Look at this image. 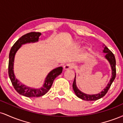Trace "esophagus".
Listing matches in <instances>:
<instances>
[{
    "label": "esophagus",
    "mask_w": 123,
    "mask_h": 123,
    "mask_svg": "<svg viewBox=\"0 0 123 123\" xmlns=\"http://www.w3.org/2000/svg\"><path fill=\"white\" fill-rule=\"evenodd\" d=\"M74 66V64L73 63H66V65H65L64 66H63V69L65 70H68L69 69H73Z\"/></svg>",
    "instance_id": "esophagus-1"
}]
</instances>
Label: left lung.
Listing matches in <instances>:
<instances>
[{
	"label": "left lung",
	"instance_id": "8db88e82",
	"mask_svg": "<svg viewBox=\"0 0 123 123\" xmlns=\"http://www.w3.org/2000/svg\"><path fill=\"white\" fill-rule=\"evenodd\" d=\"M105 46V45H104ZM104 52L106 53L105 58L109 61L110 62V64L111 65V69H112V76L108 84L106 87L104 88V90L101 92L97 94H94V95H88V94H84L80 91L78 88H77V86L76 84V75L75 77H74V81L73 83V88L74 90V93L76 94V96L79 98L83 100H85V101H96L98 100L99 99L102 98L105 95V94L108 92L109 89L112 84L113 81L115 80L116 75V59L114 54H113L112 52L109 49H108L106 46H105V48H104Z\"/></svg>",
	"mask_w": 123,
	"mask_h": 123
}]
</instances>
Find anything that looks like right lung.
<instances>
[{"mask_svg":"<svg viewBox=\"0 0 123 123\" xmlns=\"http://www.w3.org/2000/svg\"><path fill=\"white\" fill-rule=\"evenodd\" d=\"M41 33L36 32H31L23 35L14 44L9 54L8 72L12 86L18 93L25 97H29V98L42 97L46 94L50 89L54 80L62 73L63 69L62 67L61 66L51 71L46 77L43 87L40 89H33L26 87L23 84H21V83L15 79L13 71V64L14 59V56L17 51L23 44L37 42L39 37Z\"/></svg>","mask_w":123,"mask_h":123,"instance_id":"right-lung-1","label":"right lung"}]
</instances>
